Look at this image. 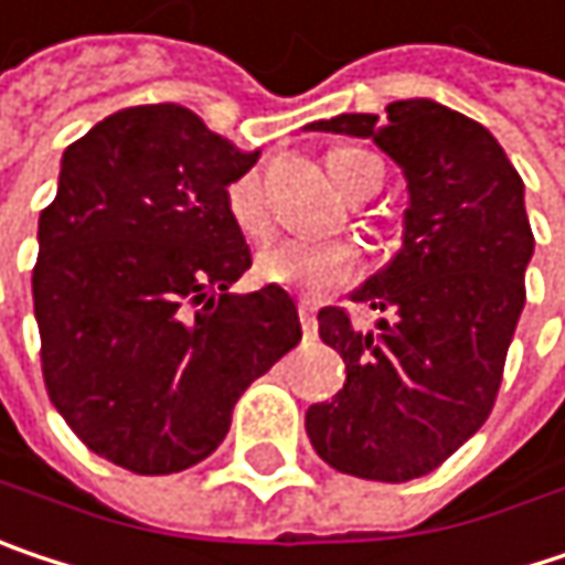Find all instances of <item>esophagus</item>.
Segmentation results:
<instances>
[{"instance_id": "34e87169", "label": "esophagus", "mask_w": 565, "mask_h": 565, "mask_svg": "<svg viewBox=\"0 0 565 565\" xmlns=\"http://www.w3.org/2000/svg\"><path fill=\"white\" fill-rule=\"evenodd\" d=\"M297 313H300V327L307 339H317V307L310 300H300L297 303Z\"/></svg>"}]
</instances>
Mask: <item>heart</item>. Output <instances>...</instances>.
<instances>
[{"mask_svg": "<svg viewBox=\"0 0 565 565\" xmlns=\"http://www.w3.org/2000/svg\"><path fill=\"white\" fill-rule=\"evenodd\" d=\"M369 151L362 148H335L327 158V171L333 183L349 193L355 180V164ZM226 210L235 230L248 238H258L268 232V206L258 174H242L226 190ZM362 271V255L352 242H307V238H275L258 248L255 255V275L268 284L294 287L307 297H323L335 287L355 281Z\"/></svg>", "mask_w": 565, "mask_h": 565, "instance_id": "1", "label": "heart"}]
</instances>
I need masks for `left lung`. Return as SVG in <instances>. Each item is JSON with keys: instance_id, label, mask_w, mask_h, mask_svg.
<instances>
[{"instance_id": "1", "label": "left lung", "mask_w": 565, "mask_h": 565, "mask_svg": "<svg viewBox=\"0 0 565 565\" xmlns=\"http://www.w3.org/2000/svg\"><path fill=\"white\" fill-rule=\"evenodd\" d=\"M385 113L382 122L342 113L307 126L372 138L407 180L401 248L352 290L385 317L355 330L342 307L317 313L345 385L307 411V436L345 476L411 482L491 414L534 232L524 180L486 126L434 99H397Z\"/></svg>"}]
</instances>
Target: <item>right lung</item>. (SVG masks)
Listing matches in <instances>:
<instances>
[{"mask_svg":"<svg viewBox=\"0 0 565 565\" xmlns=\"http://www.w3.org/2000/svg\"><path fill=\"white\" fill-rule=\"evenodd\" d=\"M255 161L174 103L119 109L61 158L31 275L41 372L71 430L129 472L206 459L300 342L281 284L230 294L252 252L226 190Z\"/></svg>","mask_w":565,"mask_h":565,"instance_id":"add662e5","label":"right lung"}]
</instances>
